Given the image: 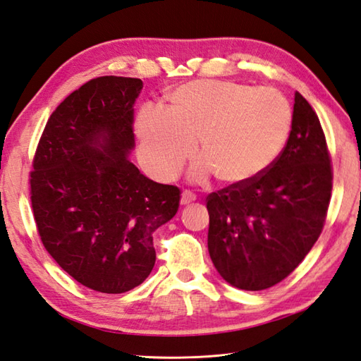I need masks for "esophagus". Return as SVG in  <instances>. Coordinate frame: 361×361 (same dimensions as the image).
Segmentation results:
<instances>
[{
	"instance_id": "1",
	"label": "esophagus",
	"mask_w": 361,
	"mask_h": 361,
	"mask_svg": "<svg viewBox=\"0 0 361 361\" xmlns=\"http://www.w3.org/2000/svg\"><path fill=\"white\" fill-rule=\"evenodd\" d=\"M195 198H197V195L192 192V190L185 189V190H183V194H181V204L192 203V202H195Z\"/></svg>"
}]
</instances>
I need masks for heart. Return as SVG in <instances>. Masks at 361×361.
Segmentation results:
<instances>
[{
    "mask_svg": "<svg viewBox=\"0 0 361 361\" xmlns=\"http://www.w3.org/2000/svg\"><path fill=\"white\" fill-rule=\"evenodd\" d=\"M169 110L145 105L136 130L145 167L172 178L197 149L206 158L197 175L214 171L229 185L264 173L288 141L291 105L281 91L234 80H197L169 94Z\"/></svg>",
    "mask_w": 361,
    "mask_h": 361,
    "instance_id": "obj_1",
    "label": "heart"
}]
</instances>
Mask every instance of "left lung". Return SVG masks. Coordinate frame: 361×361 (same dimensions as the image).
Masks as SVG:
<instances>
[{
  "mask_svg": "<svg viewBox=\"0 0 361 361\" xmlns=\"http://www.w3.org/2000/svg\"><path fill=\"white\" fill-rule=\"evenodd\" d=\"M332 163L315 110L295 93L288 141L256 178L211 192L208 250L221 278L265 290L295 271L323 231Z\"/></svg>",
  "mask_w": 361,
  "mask_h": 361,
  "instance_id": "1",
  "label": "left lung"
}]
</instances>
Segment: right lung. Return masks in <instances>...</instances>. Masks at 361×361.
I'll return each mask as SVG.
<instances>
[{
  "label": "right lung",
  "instance_id": "right-lung-1",
  "mask_svg": "<svg viewBox=\"0 0 361 361\" xmlns=\"http://www.w3.org/2000/svg\"><path fill=\"white\" fill-rule=\"evenodd\" d=\"M141 79L102 75L52 111L30 171V203L43 247L91 290L124 293L155 265L152 233L180 208L181 190L144 176L133 149Z\"/></svg>",
  "mask_w": 361,
  "mask_h": 361
}]
</instances>
